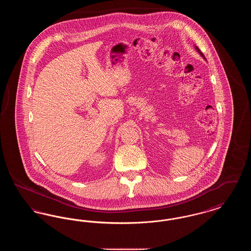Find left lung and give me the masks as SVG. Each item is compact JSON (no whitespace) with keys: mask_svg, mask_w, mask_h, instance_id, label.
<instances>
[{"mask_svg":"<svg viewBox=\"0 0 251 251\" xmlns=\"http://www.w3.org/2000/svg\"><path fill=\"white\" fill-rule=\"evenodd\" d=\"M195 48H196V50H198V52H199V53H200V54H201V57H203V59L206 60V58H205V56H204V55H203L202 52H201V50H200V49L198 48V47H197V46H195Z\"/></svg>","mask_w":251,"mask_h":251,"instance_id":"left-lung-1","label":"left lung"}]
</instances>
